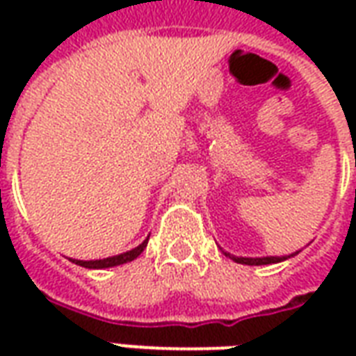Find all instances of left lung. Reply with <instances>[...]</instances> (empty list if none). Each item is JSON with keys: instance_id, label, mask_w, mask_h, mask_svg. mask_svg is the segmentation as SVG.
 <instances>
[{"instance_id": "8db88e82", "label": "left lung", "mask_w": 356, "mask_h": 356, "mask_svg": "<svg viewBox=\"0 0 356 356\" xmlns=\"http://www.w3.org/2000/svg\"><path fill=\"white\" fill-rule=\"evenodd\" d=\"M298 254V252H296ZM293 254V255H296ZM231 259H234L236 263H242V265H268V263H278L284 261V259H288V257H234V255L227 254Z\"/></svg>"}]
</instances>
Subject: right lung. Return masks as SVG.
Wrapping results in <instances>:
<instances>
[{"instance_id": "right-lung-1", "label": "right lung", "mask_w": 356, "mask_h": 356, "mask_svg": "<svg viewBox=\"0 0 356 356\" xmlns=\"http://www.w3.org/2000/svg\"><path fill=\"white\" fill-rule=\"evenodd\" d=\"M148 238L139 244V246L135 248V250H129V252H125V254L114 255V257H106V259H97V261H78V259H74L76 265H80V267L86 268H108V267H116V265H124V263H129L133 259H137L140 254H143V250L147 248Z\"/></svg>"}]
</instances>
